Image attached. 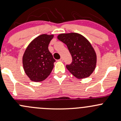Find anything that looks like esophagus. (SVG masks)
<instances>
[{
  "instance_id": "1",
  "label": "esophagus",
  "mask_w": 121,
  "mask_h": 121,
  "mask_svg": "<svg viewBox=\"0 0 121 121\" xmlns=\"http://www.w3.org/2000/svg\"><path fill=\"white\" fill-rule=\"evenodd\" d=\"M58 61H63V57H61L59 60H58Z\"/></svg>"
}]
</instances>
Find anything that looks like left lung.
<instances>
[{"mask_svg": "<svg viewBox=\"0 0 121 121\" xmlns=\"http://www.w3.org/2000/svg\"><path fill=\"white\" fill-rule=\"evenodd\" d=\"M58 39L67 45L72 61L67 64L68 70L79 79L89 77L96 65V54L89 42L77 33L61 34Z\"/></svg>", "mask_w": 121, "mask_h": 121, "instance_id": "left-lung-1", "label": "left lung"}]
</instances>
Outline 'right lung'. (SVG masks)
Wrapping results in <instances>:
<instances>
[{
	"label": "right lung",
	"instance_id": "add662e5",
	"mask_svg": "<svg viewBox=\"0 0 121 121\" xmlns=\"http://www.w3.org/2000/svg\"><path fill=\"white\" fill-rule=\"evenodd\" d=\"M53 35H39L32 40L22 57L24 69L31 81L40 82L50 75L56 61L48 46Z\"/></svg>",
	"mask_w": 121,
	"mask_h": 121
}]
</instances>
